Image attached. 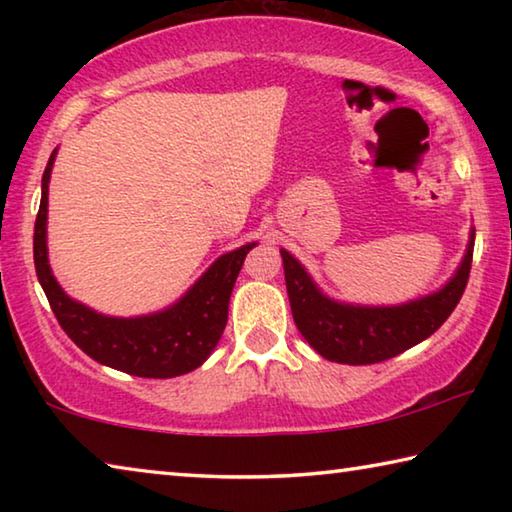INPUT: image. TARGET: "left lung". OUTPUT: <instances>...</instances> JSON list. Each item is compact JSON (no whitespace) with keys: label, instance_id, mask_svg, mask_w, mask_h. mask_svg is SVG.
Wrapping results in <instances>:
<instances>
[{"label":"left lung","instance_id":"1","mask_svg":"<svg viewBox=\"0 0 512 512\" xmlns=\"http://www.w3.org/2000/svg\"><path fill=\"white\" fill-rule=\"evenodd\" d=\"M282 253L291 314L305 341L320 357L348 366H368L422 343L452 316L472 268L474 228L463 262L443 289L393 307L348 305L327 298L296 257Z\"/></svg>","mask_w":512,"mask_h":512}]
</instances>
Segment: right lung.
Masks as SVG:
<instances>
[{"mask_svg":"<svg viewBox=\"0 0 512 512\" xmlns=\"http://www.w3.org/2000/svg\"><path fill=\"white\" fill-rule=\"evenodd\" d=\"M51 153L42 173V198L33 232V259L38 280L60 327L79 348L103 366L135 377L169 379L192 372L210 357L228 323L230 293L250 248L246 244L221 255L183 298L149 316L115 318L67 296L51 273L47 257L49 178L56 160Z\"/></svg>","mask_w":512,"mask_h":512,"instance_id":"right-lung-1","label":"right lung"}]
</instances>
